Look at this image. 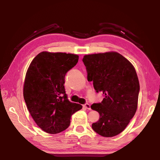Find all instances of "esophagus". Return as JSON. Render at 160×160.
I'll use <instances>...</instances> for the list:
<instances>
[{"mask_svg":"<svg viewBox=\"0 0 160 160\" xmlns=\"http://www.w3.org/2000/svg\"><path fill=\"white\" fill-rule=\"evenodd\" d=\"M83 106L85 107V108H86L87 109L91 110V105H90V104H89V103H85V104L83 105Z\"/></svg>","mask_w":160,"mask_h":160,"instance_id":"obj_1","label":"esophagus"}]
</instances>
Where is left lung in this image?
Wrapping results in <instances>:
<instances>
[{
	"mask_svg": "<svg viewBox=\"0 0 160 160\" xmlns=\"http://www.w3.org/2000/svg\"><path fill=\"white\" fill-rule=\"evenodd\" d=\"M83 62L88 80L93 81L97 93L102 92L101 103L91 108L99 113L92 129L103 137L119 134L128 126L138 108L139 83L131 62L117 52L86 55Z\"/></svg>",
	"mask_w": 160,
	"mask_h": 160,
	"instance_id": "left-lung-1",
	"label": "left lung"
}]
</instances>
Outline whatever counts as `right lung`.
Listing matches in <instances>:
<instances>
[{
	"label": "right lung",
	"mask_w": 160,
	"mask_h": 160,
	"mask_svg": "<svg viewBox=\"0 0 160 160\" xmlns=\"http://www.w3.org/2000/svg\"><path fill=\"white\" fill-rule=\"evenodd\" d=\"M79 60L77 55L43 51L34 58L27 71L23 96L27 109L44 132L55 134L69 126L71 115L82 109L72 103L65 89V77Z\"/></svg>",
	"instance_id": "right-lung-1"
}]
</instances>
